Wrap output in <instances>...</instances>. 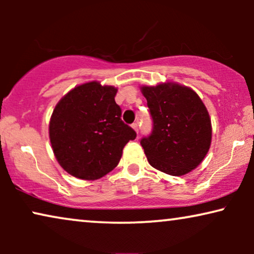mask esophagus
I'll return each instance as SVG.
<instances>
[{
  "mask_svg": "<svg viewBox=\"0 0 254 254\" xmlns=\"http://www.w3.org/2000/svg\"><path fill=\"white\" fill-rule=\"evenodd\" d=\"M131 127H133V129L136 131V133H138V125H137V123H134L133 125H131Z\"/></svg>",
  "mask_w": 254,
  "mask_h": 254,
  "instance_id": "obj_1",
  "label": "esophagus"
}]
</instances>
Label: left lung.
I'll use <instances>...</instances> for the list:
<instances>
[{
  "mask_svg": "<svg viewBox=\"0 0 254 254\" xmlns=\"http://www.w3.org/2000/svg\"><path fill=\"white\" fill-rule=\"evenodd\" d=\"M152 131L141 140L149 164L171 176H184L203 161L211 142L209 113L190 88L177 83L142 86Z\"/></svg>",
  "mask_w": 254,
  "mask_h": 254,
  "instance_id": "8db88e82",
  "label": "left lung"
}]
</instances>
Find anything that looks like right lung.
I'll return each mask as SVG.
<instances>
[{"instance_id": "right-lung-1", "label": "right lung", "mask_w": 254, "mask_h": 254, "mask_svg": "<svg viewBox=\"0 0 254 254\" xmlns=\"http://www.w3.org/2000/svg\"><path fill=\"white\" fill-rule=\"evenodd\" d=\"M118 90L99 82L75 86L57 104L50 140L59 164L76 178L95 180L116 168L123 149L136 137L121 120Z\"/></svg>"}]
</instances>
